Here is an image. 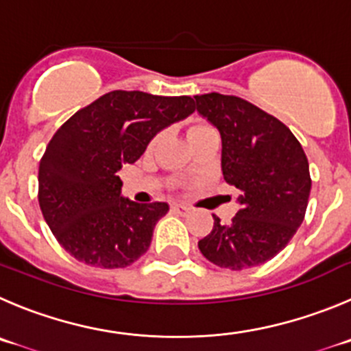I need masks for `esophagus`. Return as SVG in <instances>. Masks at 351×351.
<instances>
[{
	"label": "esophagus",
	"instance_id": "esophagus-1",
	"mask_svg": "<svg viewBox=\"0 0 351 351\" xmlns=\"http://www.w3.org/2000/svg\"><path fill=\"white\" fill-rule=\"evenodd\" d=\"M171 209L176 215H186V213H189V208L183 204H171Z\"/></svg>",
	"mask_w": 351,
	"mask_h": 351
}]
</instances>
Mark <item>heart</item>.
I'll use <instances>...</instances> for the list:
<instances>
[{
	"label": "heart",
	"instance_id": "b5f03b06",
	"mask_svg": "<svg viewBox=\"0 0 351 351\" xmlns=\"http://www.w3.org/2000/svg\"><path fill=\"white\" fill-rule=\"evenodd\" d=\"M211 130H213V128L209 126V124L195 123V124H192L191 130H189V138H191V136H195V135H201V133H206V131H211ZM157 140H159V138L154 140V143H156Z\"/></svg>",
	"mask_w": 351,
	"mask_h": 351
}]
</instances>
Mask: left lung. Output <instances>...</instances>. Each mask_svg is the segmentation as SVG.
Wrapping results in <instances>:
<instances>
[{
    "label": "left lung",
    "mask_w": 351,
    "mask_h": 351,
    "mask_svg": "<svg viewBox=\"0 0 351 351\" xmlns=\"http://www.w3.org/2000/svg\"><path fill=\"white\" fill-rule=\"evenodd\" d=\"M195 109L221 136V173L241 191L230 223L199 241L211 263L244 270L271 260L287 245L308 206V159L289 128L239 97L195 95Z\"/></svg>",
    "instance_id": "left-lung-1"
}]
</instances>
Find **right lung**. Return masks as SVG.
Listing matches in <instances>:
<instances>
[{
	"instance_id": "right-lung-1",
	"label": "right lung",
	"mask_w": 351,
	"mask_h": 351,
	"mask_svg": "<svg viewBox=\"0 0 351 351\" xmlns=\"http://www.w3.org/2000/svg\"><path fill=\"white\" fill-rule=\"evenodd\" d=\"M195 110L191 97L110 91L65 121L39 162V208L60 245L77 261L124 268L149 250L168 202L138 204L121 194L123 166L150 140Z\"/></svg>"
}]
</instances>
